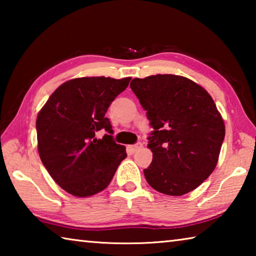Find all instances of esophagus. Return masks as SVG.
Instances as JSON below:
<instances>
[{"label":"esophagus","instance_id":"obj_1","mask_svg":"<svg viewBox=\"0 0 256 256\" xmlns=\"http://www.w3.org/2000/svg\"><path fill=\"white\" fill-rule=\"evenodd\" d=\"M142 146V144H133V146H128V150L132 151V152H136V150H138Z\"/></svg>","mask_w":256,"mask_h":256}]
</instances>
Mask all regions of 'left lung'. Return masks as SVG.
I'll return each instance as SVG.
<instances>
[{
	"label": "left lung",
	"mask_w": 256,
	"mask_h": 256,
	"mask_svg": "<svg viewBox=\"0 0 256 256\" xmlns=\"http://www.w3.org/2000/svg\"><path fill=\"white\" fill-rule=\"evenodd\" d=\"M154 131L148 138L152 162L144 170L151 188L180 196L200 186L216 166L224 124L204 88L174 74L131 82Z\"/></svg>",
	"instance_id": "obj_1"
}]
</instances>
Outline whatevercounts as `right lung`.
I'll use <instances>...</instances> for the list:
<instances>
[{
  "label": "right lung",
  "instance_id": "obj_1",
  "mask_svg": "<svg viewBox=\"0 0 256 256\" xmlns=\"http://www.w3.org/2000/svg\"><path fill=\"white\" fill-rule=\"evenodd\" d=\"M131 78H76L50 94L36 120L38 154L56 183L78 198L92 196L110 185L125 146L112 140L105 114ZM105 129L102 139L96 133Z\"/></svg>",
  "mask_w": 256,
  "mask_h": 256
}]
</instances>
